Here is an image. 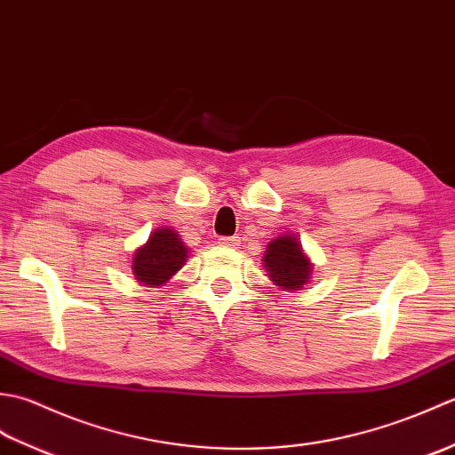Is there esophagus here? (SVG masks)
Listing matches in <instances>:
<instances>
[{
  "label": "esophagus",
  "instance_id": "esophagus-1",
  "mask_svg": "<svg viewBox=\"0 0 455 455\" xmlns=\"http://www.w3.org/2000/svg\"><path fill=\"white\" fill-rule=\"evenodd\" d=\"M219 244L222 248H236V246H240V238L238 236H222L219 240Z\"/></svg>",
  "mask_w": 455,
  "mask_h": 455
}]
</instances>
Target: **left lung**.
<instances>
[{
  "label": "left lung",
  "mask_w": 455,
  "mask_h": 455,
  "mask_svg": "<svg viewBox=\"0 0 455 455\" xmlns=\"http://www.w3.org/2000/svg\"><path fill=\"white\" fill-rule=\"evenodd\" d=\"M264 266L272 282L283 291L303 289L313 272L311 259L305 256L299 240L291 235L277 236L267 244Z\"/></svg>",
  "instance_id": "1"
}]
</instances>
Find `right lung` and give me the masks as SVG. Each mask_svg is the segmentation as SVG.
Returning a JSON list of instances; mask_svg holds the SVG:
<instances>
[{
	"mask_svg": "<svg viewBox=\"0 0 455 455\" xmlns=\"http://www.w3.org/2000/svg\"><path fill=\"white\" fill-rule=\"evenodd\" d=\"M189 250L172 228H156L132 258V274L148 287L164 285L188 262Z\"/></svg>",
	"mask_w": 455,
	"mask_h": 455,
	"instance_id": "add662e5",
	"label": "right lung"
}]
</instances>
